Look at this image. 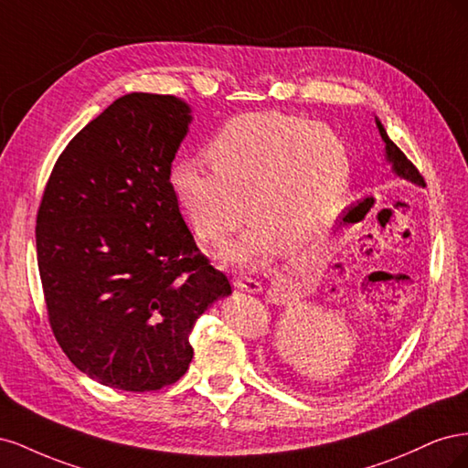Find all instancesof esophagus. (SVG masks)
<instances>
[{
  "label": "esophagus",
  "mask_w": 468,
  "mask_h": 468,
  "mask_svg": "<svg viewBox=\"0 0 468 468\" xmlns=\"http://www.w3.org/2000/svg\"><path fill=\"white\" fill-rule=\"evenodd\" d=\"M234 285H236V289L244 291V292H260L263 289L261 282L258 279H251V277H238L234 281Z\"/></svg>",
  "instance_id": "esophagus-1"
}]
</instances>
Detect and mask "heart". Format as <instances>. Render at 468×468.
<instances>
[{"mask_svg":"<svg viewBox=\"0 0 468 468\" xmlns=\"http://www.w3.org/2000/svg\"><path fill=\"white\" fill-rule=\"evenodd\" d=\"M212 167L179 158L169 187L183 218L218 244L244 217L248 230L220 251L234 265L260 267L277 251H299L328 229L351 181L346 140L330 126L277 111L230 119L207 148Z\"/></svg>","mask_w":468,"mask_h":468,"instance_id":"obj_1","label":"heart"}]
</instances>
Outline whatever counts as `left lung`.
<instances>
[{"label": "left lung", "instance_id": "1", "mask_svg": "<svg viewBox=\"0 0 468 468\" xmlns=\"http://www.w3.org/2000/svg\"><path fill=\"white\" fill-rule=\"evenodd\" d=\"M375 122H377V129L380 133L382 143H385V158L392 165V172L399 177L410 181V183H416V186H426V183H423V177L420 176V172L416 169V165L410 162L404 155V152L392 143V140L387 134V131H385V126H382V122L377 117H375Z\"/></svg>", "mask_w": 468, "mask_h": 468}]
</instances>
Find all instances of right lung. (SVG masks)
<instances>
[{
  "label": "right lung",
  "mask_w": 468,
  "mask_h": 468,
  "mask_svg": "<svg viewBox=\"0 0 468 468\" xmlns=\"http://www.w3.org/2000/svg\"><path fill=\"white\" fill-rule=\"evenodd\" d=\"M191 107L129 93L69 140L37 215V258L50 328L68 359L105 387L174 385L189 334L232 292L197 248L169 187Z\"/></svg>",
  "instance_id": "add662e5"
}]
</instances>
